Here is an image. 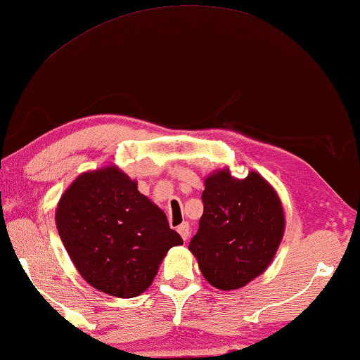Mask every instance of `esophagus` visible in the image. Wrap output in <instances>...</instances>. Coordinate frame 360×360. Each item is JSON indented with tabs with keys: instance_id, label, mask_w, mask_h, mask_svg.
<instances>
[{
	"instance_id": "esophagus-1",
	"label": "esophagus",
	"mask_w": 360,
	"mask_h": 360,
	"mask_svg": "<svg viewBox=\"0 0 360 360\" xmlns=\"http://www.w3.org/2000/svg\"><path fill=\"white\" fill-rule=\"evenodd\" d=\"M176 231H179V233L181 236V238H184V240H188V238H190V231H191L188 222L180 224V226L176 227Z\"/></svg>"
}]
</instances>
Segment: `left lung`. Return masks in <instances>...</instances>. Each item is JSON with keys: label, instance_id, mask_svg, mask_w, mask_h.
I'll use <instances>...</instances> for the list:
<instances>
[{"label": "left lung", "instance_id": "8db88e82", "mask_svg": "<svg viewBox=\"0 0 360 360\" xmlns=\"http://www.w3.org/2000/svg\"><path fill=\"white\" fill-rule=\"evenodd\" d=\"M202 205L190 252L212 288L240 289L264 273L278 252L285 229L283 202L258 172L236 179L221 169L206 176Z\"/></svg>", "mask_w": 360, "mask_h": 360}]
</instances>
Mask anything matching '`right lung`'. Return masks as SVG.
Returning <instances> with one entry per match:
<instances>
[{
	"label": "right lung",
	"mask_w": 360,
	"mask_h": 360,
	"mask_svg": "<svg viewBox=\"0 0 360 360\" xmlns=\"http://www.w3.org/2000/svg\"><path fill=\"white\" fill-rule=\"evenodd\" d=\"M55 221L77 273L120 299L143 294L169 250L184 243L164 211L117 165L77 176L61 195Z\"/></svg>",
	"instance_id": "obj_1"
}]
</instances>
